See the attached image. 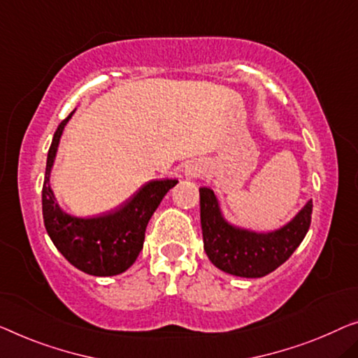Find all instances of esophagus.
Returning <instances> with one entry per match:
<instances>
[{"mask_svg":"<svg viewBox=\"0 0 358 358\" xmlns=\"http://www.w3.org/2000/svg\"><path fill=\"white\" fill-rule=\"evenodd\" d=\"M186 173H188L189 177H196V175H197L194 169H188V170H186Z\"/></svg>","mask_w":358,"mask_h":358,"instance_id":"esophagus-1","label":"esophagus"}]
</instances>
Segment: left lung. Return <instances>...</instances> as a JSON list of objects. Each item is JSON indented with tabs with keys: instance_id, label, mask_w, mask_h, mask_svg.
I'll return each instance as SVG.
<instances>
[{
	"instance_id": "1",
	"label": "left lung",
	"mask_w": 358,
	"mask_h": 358,
	"mask_svg": "<svg viewBox=\"0 0 358 358\" xmlns=\"http://www.w3.org/2000/svg\"><path fill=\"white\" fill-rule=\"evenodd\" d=\"M204 250L210 262L225 273L260 278L291 257L306 238L312 220V201L280 230L255 233L228 223L210 188H199Z\"/></svg>"
}]
</instances>
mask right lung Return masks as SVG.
I'll return each mask as SVG.
<instances>
[{
  "instance_id": "right-lung-1",
  "label": "right lung",
  "mask_w": 358,
  "mask_h": 358,
  "mask_svg": "<svg viewBox=\"0 0 358 358\" xmlns=\"http://www.w3.org/2000/svg\"><path fill=\"white\" fill-rule=\"evenodd\" d=\"M73 112L64 119L52 136L48 151L41 204L46 231L57 250L76 268L93 276L124 273L135 262L145 243L149 218L164 196L178 180H152L138 189L124 206L99 217H76L64 212L50 186V175L62 130Z\"/></svg>"
}]
</instances>
